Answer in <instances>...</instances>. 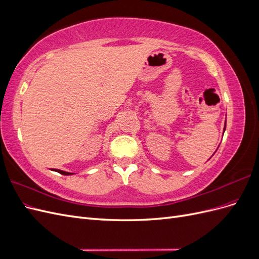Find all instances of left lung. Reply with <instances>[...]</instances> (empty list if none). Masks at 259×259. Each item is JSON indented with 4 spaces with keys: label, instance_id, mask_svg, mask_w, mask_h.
Here are the masks:
<instances>
[{
    "label": "left lung",
    "instance_id": "1",
    "mask_svg": "<svg viewBox=\"0 0 259 259\" xmlns=\"http://www.w3.org/2000/svg\"><path fill=\"white\" fill-rule=\"evenodd\" d=\"M225 130H226V124H225Z\"/></svg>",
    "mask_w": 259,
    "mask_h": 259
}]
</instances>
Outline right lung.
<instances>
[{"label":"right lung","instance_id":"1","mask_svg":"<svg viewBox=\"0 0 259 259\" xmlns=\"http://www.w3.org/2000/svg\"><path fill=\"white\" fill-rule=\"evenodd\" d=\"M53 170H56L58 173L62 174V175H71L72 173H68V171H64V170H60V169H53Z\"/></svg>","mask_w":259,"mask_h":259}]
</instances>
